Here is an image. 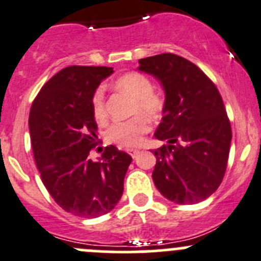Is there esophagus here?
<instances>
[{
	"label": "esophagus",
	"mask_w": 261,
	"mask_h": 261,
	"mask_svg": "<svg viewBox=\"0 0 261 261\" xmlns=\"http://www.w3.org/2000/svg\"><path fill=\"white\" fill-rule=\"evenodd\" d=\"M127 153L130 154L133 158H136V156L139 155V153H140V150H139V149H127Z\"/></svg>",
	"instance_id": "esophagus-1"
}]
</instances>
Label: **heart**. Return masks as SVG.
Returning a JSON list of instances; mask_svg holds the SVG:
<instances>
[{
  "mask_svg": "<svg viewBox=\"0 0 261 261\" xmlns=\"http://www.w3.org/2000/svg\"><path fill=\"white\" fill-rule=\"evenodd\" d=\"M117 90L126 93L135 99L134 112L146 115L155 118L162 115L164 110V99L161 94L153 90L151 80L141 72H128L115 82ZM92 112L97 121L106 118L105 90L98 88L92 97ZM149 123L143 116H136L126 121H117L112 123L107 131L108 140L125 148L136 146L143 141L144 135L148 133Z\"/></svg>",
  "mask_w": 261,
  "mask_h": 261,
  "instance_id": "obj_1",
  "label": "heart"
}]
</instances>
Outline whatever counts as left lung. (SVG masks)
<instances>
[{"mask_svg":"<svg viewBox=\"0 0 261 261\" xmlns=\"http://www.w3.org/2000/svg\"><path fill=\"white\" fill-rule=\"evenodd\" d=\"M138 70L164 90L163 118L154 136L167 144L153 151L154 185L176 204L205 200L223 179L232 140L218 89L196 65L172 53L141 58Z\"/></svg>","mask_w":261,"mask_h":261,"instance_id":"8db88e82","label":"left lung"}]
</instances>
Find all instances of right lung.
Listing matches in <instances>:
<instances>
[{
    "mask_svg": "<svg viewBox=\"0 0 261 261\" xmlns=\"http://www.w3.org/2000/svg\"><path fill=\"white\" fill-rule=\"evenodd\" d=\"M112 67L70 66L50 77L32 105L33 153L45 189L67 213L84 218L107 214L117 205L131 158L115 145L93 161L97 123L92 97Z\"/></svg>",
    "mask_w": 261,
    "mask_h": 261,
    "instance_id": "add662e5",
    "label": "right lung"
}]
</instances>
